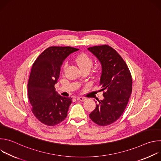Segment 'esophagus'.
Here are the masks:
<instances>
[{"mask_svg":"<svg viewBox=\"0 0 161 161\" xmlns=\"http://www.w3.org/2000/svg\"><path fill=\"white\" fill-rule=\"evenodd\" d=\"M76 98H77L78 100L81 101H85L86 100V98H85L84 97H77Z\"/></svg>","mask_w":161,"mask_h":161,"instance_id":"34e87169","label":"esophagus"}]
</instances>
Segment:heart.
<instances>
[{
    "instance_id": "1",
    "label": "heart",
    "mask_w": 161,
    "mask_h": 161,
    "mask_svg": "<svg viewBox=\"0 0 161 161\" xmlns=\"http://www.w3.org/2000/svg\"><path fill=\"white\" fill-rule=\"evenodd\" d=\"M76 62L77 63L81 71L84 69H90V68L93 64V60L90 57L85 53H81L78 55L75 58ZM67 64L65 63L64 65V69L67 67Z\"/></svg>"
}]
</instances>
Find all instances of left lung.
<instances>
[{"instance_id": "left-lung-1", "label": "left lung", "mask_w": 161, "mask_h": 161, "mask_svg": "<svg viewBox=\"0 0 161 161\" xmlns=\"http://www.w3.org/2000/svg\"><path fill=\"white\" fill-rule=\"evenodd\" d=\"M88 50L101 64L99 85L104 91V99L98 100L89 117L99 125H108L120 118L127 105L132 92L131 75L123 58L109 46H96Z\"/></svg>"}]
</instances>
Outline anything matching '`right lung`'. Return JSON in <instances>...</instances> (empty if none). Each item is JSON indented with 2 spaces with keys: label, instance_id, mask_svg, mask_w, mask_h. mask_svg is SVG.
<instances>
[{
  "label": "right lung",
  "instance_id": "obj_1",
  "mask_svg": "<svg viewBox=\"0 0 161 161\" xmlns=\"http://www.w3.org/2000/svg\"><path fill=\"white\" fill-rule=\"evenodd\" d=\"M78 50L70 47H51L33 64L27 85L29 99L35 117L45 125H55L67 116L72 98L59 95L54 86L59 78L63 62Z\"/></svg>",
  "mask_w": 161,
  "mask_h": 161
}]
</instances>
